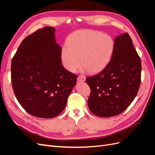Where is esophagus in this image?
<instances>
[{
	"label": "esophagus",
	"mask_w": 155,
	"mask_h": 155,
	"mask_svg": "<svg viewBox=\"0 0 155 155\" xmlns=\"http://www.w3.org/2000/svg\"><path fill=\"white\" fill-rule=\"evenodd\" d=\"M85 76H79L78 78V81H79V82H83L85 81Z\"/></svg>",
	"instance_id": "1"
}]
</instances>
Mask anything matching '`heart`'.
<instances>
[{"label": "heart", "mask_w": 155, "mask_h": 155, "mask_svg": "<svg viewBox=\"0 0 155 155\" xmlns=\"http://www.w3.org/2000/svg\"><path fill=\"white\" fill-rule=\"evenodd\" d=\"M114 50V41L110 36L94 30H80L68 37L61 59L70 72H76L82 64L88 72L96 74L107 67Z\"/></svg>", "instance_id": "b5f03b06"}]
</instances>
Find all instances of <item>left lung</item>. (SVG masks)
Instances as JSON below:
<instances>
[{
  "instance_id": "left-lung-1",
  "label": "left lung",
  "mask_w": 155,
  "mask_h": 155,
  "mask_svg": "<svg viewBox=\"0 0 155 155\" xmlns=\"http://www.w3.org/2000/svg\"><path fill=\"white\" fill-rule=\"evenodd\" d=\"M127 33L114 39V50L107 67L95 76L88 77L91 88L89 109L103 118L123 112L137 96L141 81V60Z\"/></svg>"
}]
</instances>
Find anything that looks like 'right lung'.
<instances>
[{
	"instance_id": "obj_1",
	"label": "right lung",
	"mask_w": 155,
	"mask_h": 155,
	"mask_svg": "<svg viewBox=\"0 0 155 155\" xmlns=\"http://www.w3.org/2000/svg\"><path fill=\"white\" fill-rule=\"evenodd\" d=\"M54 28L46 26L22 41L12 61V83L18 103L27 112L42 118L61 113L76 85L77 75L61 63V47Z\"/></svg>"
}]
</instances>
